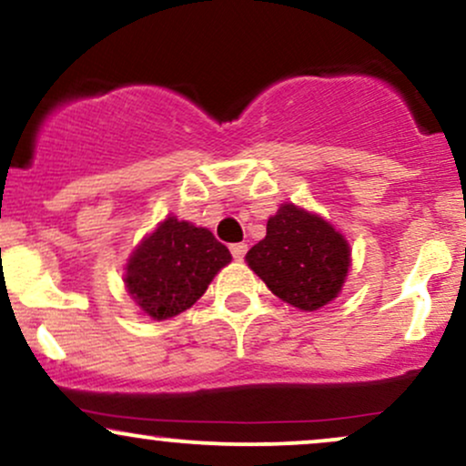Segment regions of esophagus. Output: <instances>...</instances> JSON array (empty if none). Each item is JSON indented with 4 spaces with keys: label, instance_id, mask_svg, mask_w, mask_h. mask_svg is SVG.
Returning <instances> with one entry per match:
<instances>
[{
    "label": "esophagus",
    "instance_id": "1",
    "mask_svg": "<svg viewBox=\"0 0 466 466\" xmlns=\"http://www.w3.org/2000/svg\"><path fill=\"white\" fill-rule=\"evenodd\" d=\"M229 251H232L234 258L243 260L245 258V251H248V245H245V243H234V245H229Z\"/></svg>",
    "mask_w": 466,
    "mask_h": 466
}]
</instances>
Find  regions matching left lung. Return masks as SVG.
Segmentation results:
<instances>
[{"label":"left lung","mask_w":466,"mask_h":466,"mask_svg":"<svg viewBox=\"0 0 466 466\" xmlns=\"http://www.w3.org/2000/svg\"><path fill=\"white\" fill-rule=\"evenodd\" d=\"M245 260L282 302L318 311L341 293L350 269V245L326 218L285 201Z\"/></svg>","instance_id":"obj_1"}]
</instances>
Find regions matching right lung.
Segmentation results:
<instances>
[{"mask_svg":"<svg viewBox=\"0 0 466 466\" xmlns=\"http://www.w3.org/2000/svg\"><path fill=\"white\" fill-rule=\"evenodd\" d=\"M229 260V249L210 229L166 217L131 251L125 287L144 313L162 322L199 300Z\"/></svg>","mask_w":466,"mask_h":466,"instance_id":"right-lung-1","label":"right lung"}]
</instances>
